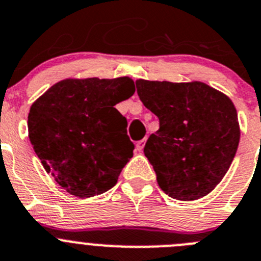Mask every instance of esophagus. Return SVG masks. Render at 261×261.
Wrapping results in <instances>:
<instances>
[{
  "mask_svg": "<svg viewBox=\"0 0 261 261\" xmlns=\"http://www.w3.org/2000/svg\"><path fill=\"white\" fill-rule=\"evenodd\" d=\"M145 142H147V139H143V140H140V142L136 143V150L142 152L143 148H144V145H145Z\"/></svg>",
  "mask_w": 261,
  "mask_h": 261,
  "instance_id": "esophagus-1",
  "label": "esophagus"
}]
</instances>
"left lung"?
<instances>
[{"label": "left lung", "mask_w": 261, "mask_h": 261, "mask_svg": "<svg viewBox=\"0 0 261 261\" xmlns=\"http://www.w3.org/2000/svg\"><path fill=\"white\" fill-rule=\"evenodd\" d=\"M140 100L160 119L144 154L171 198L207 196L225 176L241 138L237 109L224 92L201 81L139 79Z\"/></svg>", "instance_id": "1"}]
</instances>
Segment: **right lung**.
I'll return each instance as SVG.
<instances>
[{"label":"right lung","instance_id":"right-lung-1","mask_svg":"<svg viewBox=\"0 0 261 261\" xmlns=\"http://www.w3.org/2000/svg\"><path fill=\"white\" fill-rule=\"evenodd\" d=\"M134 92L130 77L65 79L32 104L29 140L46 172L69 194L89 198L116 186L134 144L114 106Z\"/></svg>","mask_w":261,"mask_h":261}]
</instances>
